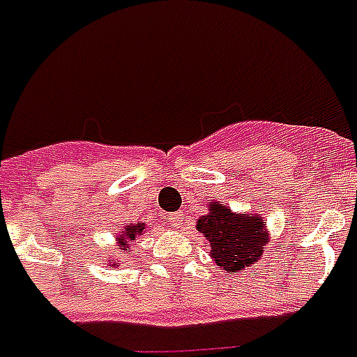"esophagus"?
Masks as SVG:
<instances>
[{
  "label": "esophagus",
  "instance_id": "esophagus-1",
  "mask_svg": "<svg viewBox=\"0 0 357 357\" xmlns=\"http://www.w3.org/2000/svg\"><path fill=\"white\" fill-rule=\"evenodd\" d=\"M168 220H170V224H172L174 228H181V224H183V213H170V215H168Z\"/></svg>",
  "mask_w": 357,
  "mask_h": 357
}]
</instances>
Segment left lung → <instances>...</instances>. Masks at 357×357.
<instances>
[{
    "label": "left lung",
    "instance_id": "obj_1",
    "mask_svg": "<svg viewBox=\"0 0 357 357\" xmlns=\"http://www.w3.org/2000/svg\"><path fill=\"white\" fill-rule=\"evenodd\" d=\"M209 213L198 220V231L207 237L211 246V257L218 271H246L263 255L266 243L263 218L250 215H235L222 204H209Z\"/></svg>",
    "mask_w": 357,
    "mask_h": 357
}]
</instances>
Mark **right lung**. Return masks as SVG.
I'll return each mask as SVG.
<instances>
[{
	"label": "right lung",
	"instance_id": "obj_1",
	"mask_svg": "<svg viewBox=\"0 0 357 357\" xmlns=\"http://www.w3.org/2000/svg\"><path fill=\"white\" fill-rule=\"evenodd\" d=\"M142 229H144V224H135V226H129L128 224V226H126V229H123L119 237V243L122 244L123 250H129V246H128L129 241H135V237H137V235L142 234ZM111 263H113V261H111Z\"/></svg>",
	"mask_w": 357,
	"mask_h": 357
}]
</instances>
